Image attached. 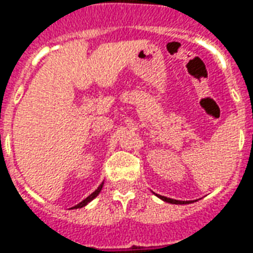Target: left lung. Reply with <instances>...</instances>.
<instances>
[{"label": "left lung", "instance_id": "left-lung-1", "mask_svg": "<svg viewBox=\"0 0 253 253\" xmlns=\"http://www.w3.org/2000/svg\"><path fill=\"white\" fill-rule=\"evenodd\" d=\"M158 198H161L163 201L165 203H169V204H179V205H182V204H189L190 201H179V200H173V198H168V197H164V196H160V194H156Z\"/></svg>", "mask_w": 253, "mask_h": 253}]
</instances>
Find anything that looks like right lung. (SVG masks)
I'll return each mask as SVG.
<instances>
[{
	"label": "right lung",
	"instance_id": "1",
	"mask_svg": "<svg viewBox=\"0 0 253 253\" xmlns=\"http://www.w3.org/2000/svg\"><path fill=\"white\" fill-rule=\"evenodd\" d=\"M102 187H103V183H102V184H100V186H99V187H97V189L95 190V191H93V193H92L90 196L86 197L85 200H83V201H81L80 204H77L76 207H73V208H74V210H77V208H83V207H85V205H88V204H89L90 201L93 200V198H96V197L99 196V193H100ZM73 208H71V210H73Z\"/></svg>",
	"mask_w": 253,
	"mask_h": 253
}]
</instances>
